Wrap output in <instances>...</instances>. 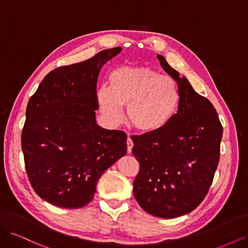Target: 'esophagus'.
<instances>
[{
    "label": "esophagus",
    "mask_w": 248,
    "mask_h": 248,
    "mask_svg": "<svg viewBox=\"0 0 248 248\" xmlns=\"http://www.w3.org/2000/svg\"><path fill=\"white\" fill-rule=\"evenodd\" d=\"M126 144H127V152H128V153H131V151H132V147H133V141H132V140L130 139V137L127 138Z\"/></svg>",
    "instance_id": "obj_1"
}]
</instances>
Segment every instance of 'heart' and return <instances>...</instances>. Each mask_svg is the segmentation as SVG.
I'll list each match as a JSON object with an SVG mask.
<instances>
[{
  "label": "heart",
  "mask_w": 248,
  "mask_h": 248,
  "mask_svg": "<svg viewBox=\"0 0 248 248\" xmlns=\"http://www.w3.org/2000/svg\"><path fill=\"white\" fill-rule=\"evenodd\" d=\"M96 101L104 120L118 125L127 107L129 123L142 133L161 131L175 119L180 108L176 81L150 67H120L109 74V86L101 85Z\"/></svg>",
  "instance_id": "obj_1"
}]
</instances>
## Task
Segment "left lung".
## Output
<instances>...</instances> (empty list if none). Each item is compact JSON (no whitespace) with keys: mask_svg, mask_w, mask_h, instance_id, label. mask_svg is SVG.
I'll return each instance as SVG.
<instances>
[{"mask_svg":"<svg viewBox=\"0 0 248 248\" xmlns=\"http://www.w3.org/2000/svg\"><path fill=\"white\" fill-rule=\"evenodd\" d=\"M157 59L177 81L180 108L161 131L131 138L140 162L133 194L147 213L175 218L190 213L205 199L218 166L222 126L213 104L164 57Z\"/></svg>","mask_w":248,"mask_h":248,"instance_id":"8db88e82","label":"left lung"}]
</instances>
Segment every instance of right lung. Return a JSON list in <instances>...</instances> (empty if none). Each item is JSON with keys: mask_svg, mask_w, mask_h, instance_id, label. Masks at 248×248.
<instances>
[{"mask_svg": "<svg viewBox=\"0 0 248 248\" xmlns=\"http://www.w3.org/2000/svg\"><path fill=\"white\" fill-rule=\"evenodd\" d=\"M121 50L104 49L50 71L28 102L21 133L26 170L35 192L51 205H88L101 175L127 152L125 132L102 128L95 112L99 72Z\"/></svg>", "mask_w": 248, "mask_h": 248, "instance_id": "obj_1", "label": "right lung"}]
</instances>
